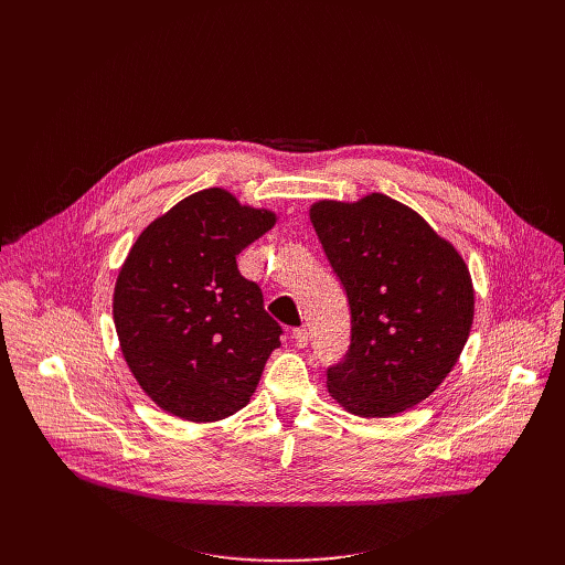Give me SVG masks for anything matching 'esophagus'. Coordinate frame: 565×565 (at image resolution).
<instances>
[{"instance_id":"34e87169","label":"esophagus","mask_w":565,"mask_h":565,"mask_svg":"<svg viewBox=\"0 0 565 565\" xmlns=\"http://www.w3.org/2000/svg\"><path fill=\"white\" fill-rule=\"evenodd\" d=\"M292 340H295V344L299 347V349H303L306 344H308V340H310V333H308V329H292Z\"/></svg>"}]
</instances>
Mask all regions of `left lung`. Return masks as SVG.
Returning <instances> with one entry per match:
<instances>
[{
	"instance_id": "1",
	"label": "left lung",
	"mask_w": 565,
	"mask_h": 565,
	"mask_svg": "<svg viewBox=\"0 0 565 565\" xmlns=\"http://www.w3.org/2000/svg\"><path fill=\"white\" fill-rule=\"evenodd\" d=\"M312 227L351 312V344L327 386L364 418L395 416L429 397L469 338L473 288L451 244L384 194L319 201Z\"/></svg>"
}]
</instances>
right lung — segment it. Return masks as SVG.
Masks as SVG:
<instances>
[{"label":"right lung","mask_w":565,"mask_h":565,"mask_svg":"<svg viewBox=\"0 0 565 565\" xmlns=\"http://www.w3.org/2000/svg\"><path fill=\"white\" fill-rule=\"evenodd\" d=\"M273 225V212L212 188L156 218L129 250L114 292L116 333L160 409L214 423L250 402L284 329L236 255Z\"/></svg>","instance_id":"obj_1"}]
</instances>
